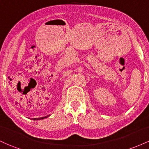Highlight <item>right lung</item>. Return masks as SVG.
<instances>
[{
    "label": "right lung",
    "mask_w": 149,
    "mask_h": 149,
    "mask_svg": "<svg viewBox=\"0 0 149 149\" xmlns=\"http://www.w3.org/2000/svg\"><path fill=\"white\" fill-rule=\"evenodd\" d=\"M49 116H45V117H41V118H33L34 120H41V119H44V118H46L49 117Z\"/></svg>",
    "instance_id": "right-lung-1"
}]
</instances>
